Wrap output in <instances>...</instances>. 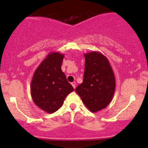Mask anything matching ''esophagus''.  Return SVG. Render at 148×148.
<instances>
[{
    "label": "esophagus",
    "instance_id": "esophagus-1",
    "mask_svg": "<svg viewBox=\"0 0 148 148\" xmlns=\"http://www.w3.org/2000/svg\"><path fill=\"white\" fill-rule=\"evenodd\" d=\"M71 84H72V86H73V88H76V82H72V83H71Z\"/></svg>",
    "mask_w": 148,
    "mask_h": 148
}]
</instances>
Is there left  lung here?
I'll return each mask as SVG.
<instances>
[{"label":"left lung","instance_id":"1","mask_svg":"<svg viewBox=\"0 0 148 148\" xmlns=\"http://www.w3.org/2000/svg\"><path fill=\"white\" fill-rule=\"evenodd\" d=\"M84 81L76 92L89 111L95 113L111 103L115 91V77L108 58L99 51L84 53Z\"/></svg>","mask_w":148,"mask_h":148}]
</instances>
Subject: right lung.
<instances>
[{
	"instance_id": "right-lung-1",
	"label": "right lung",
	"mask_w": 148,
	"mask_h": 148,
	"mask_svg": "<svg viewBox=\"0 0 148 148\" xmlns=\"http://www.w3.org/2000/svg\"><path fill=\"white\" fill-rule=\"evenodd\" d=\"M64 54L51 51L34 72L30 94L34 103L48 113L56 112L74 88L61 69Z\"/></svg>"
}]
</instances>
